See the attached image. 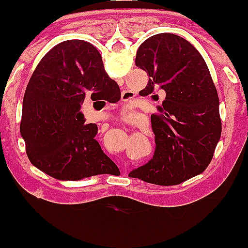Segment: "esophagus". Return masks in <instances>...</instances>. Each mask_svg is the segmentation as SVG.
<instances>
[{
    "mask_svg": "<svg viewBox=\"0 0 248 248\" xmlns=\"http://www.w3.org/2000/svg\"><path fill=\"white\" fill-rule=\"evenodd\" d=\"M132 94H129V93L128 92H124V94H122V100H128V99H130L132 98V96H130ZM134 119H132V118H122L121 119V122L122 124H134Z\"/></svg>",
    "mask_w": 248,
    "mask_h": 248,
    "instance_id": "obj_1",
    "label": "esophagus"
}]
</instances>
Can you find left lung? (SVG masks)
I'll return each mask as SVG.
<instances>
[{"label": "left lung", "mask_w": 248, "mask_h": 248, "mask_svg": "<svg viewBox=\"0 0 248 248\" xmlns=\"http://www.w3.org/2000/svg\"><path fill=\"white\" fill-rule=\"evenodd\" d=\"M135 65L149 76L140 94L161 90L166 99L157 106L160 113L152 115L153 158L130 171L129 177L177 186L203 172L212 160L221 134L217 90L198 50L173 33L146 39L136 52Z\"/></svg>", "instance_id": "obj_1"}]
</instances>
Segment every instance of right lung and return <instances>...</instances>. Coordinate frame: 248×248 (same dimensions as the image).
<instances>
[{
    "label": "right lung",
    "mask_w": 248,
    "mask_h": 248,
    "mask_svg": "<svg viewBox=\"0 0 248 248\" xmlns=\"http://www.w3.org/2000/svg\"><path fill=\"white\" fill-rule=\"evenodd\" d=\"M88 98L114 104L121 92L91 43H59L31 76L19 128L32 166L59 181L120 172L95 140L98 126L80 112Z\"/></svg>",
    "instance_id": "add662e5"
}]
</instances>
